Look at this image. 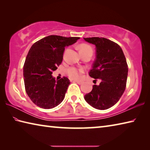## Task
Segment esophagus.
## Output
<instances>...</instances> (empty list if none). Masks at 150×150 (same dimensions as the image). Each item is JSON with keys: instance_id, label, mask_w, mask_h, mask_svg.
Listing matches in <instances>:
<instances>
[{"instance_id": "obj_1", "label": "esophagus", "mask_w": 150, "mask_h": 150, "mask_svg": "<svg viewBox=\"0 0 150 150\" xmlns=\"http://www.w3.org/2000/svg\"><path fill=\"white\" fill-rule=\"evenodd\" d=\"M73 82H76L77 83H78L79 85H81L83 83V81H78V80H74V81H73Z\"/></svg>"}]
</instances>
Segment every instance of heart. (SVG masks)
Wrapping results in <instances>:
<instances>
[{
	"instance_id": "heart-1",
	"label": "heart",
	"mask_w": 150,
	"mask_h": 150,
	"mask_svg": "<svg viewBox=\"0 0 150 150\" xmlns=\"http://www.w3.org/2000/svg\"><path fill=\"white\" fill-rule=\"evenodd\" d=\"M80 52H86V51H90L93 52L92 47L87 44H81L79 46ZM84 73V69L83 68H78L75 67H70L67 70V73L68 76L71 79H79L81 75Z\"/></svg>"
}]
</instances>
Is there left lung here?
Instances as JSON below:
<instances>
[{
	"instance_id": "8db88e82",
	"label": "left lung",
	"mask_w": 150,
	"mask_h": 150,
	"mask_svg": "<svg viewBox=\"0 0 150 150\" xmlns=\"http://www.w3.org/2000/svg\"><path fill=\"white\" fill-rule=\"evenodd\" d=\"M95 45L96 59L90 71V77L99 79L98 85L86 94L87 103L98 110H106L118 102L125 91L128 68L126 57L120 45L105 38H83Z\"/></svg>"
}]
</instances>
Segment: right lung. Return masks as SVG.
Returning <instances> with one entry per match:
<instances>
[{
    "label": "right lung",
    "instance_id": "add662e5",
    "mask_svg": "<svg viewBox=\"0 0 150 150\" xmlns=\"http://www.w3.org/2000/svg\"><path fill=\"white\" fill-rule=\"evenodd\" d=\"M79 39L51 35L32 45L24 65L23 75L26 92L35 105L50 109L64 99L69 79L63 77L55 81L52 75L62 62L65 47Z\"/></svg>",
    "mask_w": 150,
    "mask_h": 150
}]
</instances>
